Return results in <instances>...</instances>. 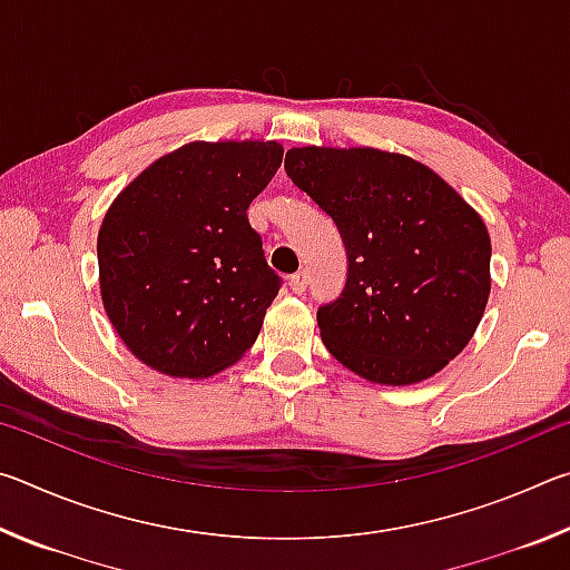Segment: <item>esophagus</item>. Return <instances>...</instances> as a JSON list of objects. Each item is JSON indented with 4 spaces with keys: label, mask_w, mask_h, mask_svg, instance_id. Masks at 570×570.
I'll use <instances>...</instances> for the list:
<instances>
[{
    "label": "esophagus",
    "mask_w": 570,
    "mask_h": 570,
    "mask_svg": "<svg viewBox=\"0 0 570 570\" xmlns=\"http://www.w3.org/2000/svg\"><path fill=\"white\" fill-rule=\"evenodd\" d=\"M288 286H292L294 294H304V288H306V274H304V272L294 274L292 282H288Z\"/></svg>",
    "instance_id": "1"
}]
</instances>
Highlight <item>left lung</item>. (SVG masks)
<instances>
[{"mask_svg": "<svg viewBox=\"0 0 570 570\" xmlns=\"http://www.w3.org/2000/svg\"><path fill=\"white\" fill-rule=\"evenodd\" d=\"M284 168L332 216L350 256L322 342L362 380L404 387L465 350L490 296L485 220L435 170L380 148L304 146Z\"/></svg>", "mask_w": 570, "mask_h": 570, "instance_id": "obj_1", "label": "left lung"}]
</instances>
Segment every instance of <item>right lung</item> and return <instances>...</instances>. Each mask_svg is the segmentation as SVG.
<instances>
[{
	"mask_svg": "<svg viewBox=\"0 0 570 570\" xmlns=\"http://www.w3.org/2000/svg\"><path fill=\"white\" fill-rule=\"evenodd\" d=\"M282 158L276 140H193L115 196L98 230V282L135 360L208 380L256 342L278 276L246 210Z\"/></svg>",
	"mask_w": 570,
	"mask_h": 570,
	"instance_id": "obj_1",
	"label": "right lung"
}]
</instances>
